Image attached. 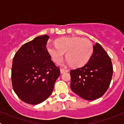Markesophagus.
Instances as JSON below:
<instances>
[{
    "mask_svg": "<svg viewBox=\"0 0 124 124\" xmlns=\"http://www.w3.org/2000/svg\"><path fill=\"white\" fill-rule=\"evenodd\" d=\"M68 70H64V69H63V68H61V72L62 74H63V73H64V72H68Z\"/></svg>",
    "mask_w": 124,
    "mask_h": 124,
    "instance_id": "1",
    "label": "esophagus"
}]
</instances>
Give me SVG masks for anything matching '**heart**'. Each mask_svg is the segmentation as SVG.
<instances>
[{
	"label": "heart",
	"instance_id": "heart-1",
	"mask_svg": "<svg viewBox=\"0 0 124 124\" xmlns=\"http://www.w3.org/2000/svg\"><path fill=\"white\" fill-rule=\"evenodd\" d=\"M47 50L56 63H60L66 53L68 59L65 65L80 67L89 61L93 54V47L87 39L63 37L56 40L55 44H48Z\"/></svg>",
	"mask_w": 124,
	"mask_h": 124
}]
</instances>
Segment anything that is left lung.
Instances as JSON below:
<instances>
[{"label": "left lung", "instance_id": "obj_1", "mask_svg": "<svg viewBox=\"0 0 124 124\" xmlns=\"http://www.w3.org/2000/svg\"><path fill=\"white\" fill-rule=\"evenodd\" d=\"M113 75L112 61L100 44L93 46L89 61L81 68L70 71L71 90L86 100L102 97L108 89Z\"/></svg>", "mask_w": 124, "mask_h": 124}]
</instances>
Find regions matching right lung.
I'll list each match as a JSON object with an SVG mask.
<instances>
[{"mask_svg": "<svg viewBox=\"0 0 124 124\" xmlns=\"http://www.w3.org/2000/svg\"><path fill=\"white\" fill-rule=\"evenodd\" d=\"M48 38L47 35L39 36L23 44L12 61L13 89L20 99L29 104L47 100L61 74L46 48Z\"/></svg>", "mask_w": 124, "mask_h": 124, "instance_id": "right-lung-1", "label": "right lung"}]
</instances>
